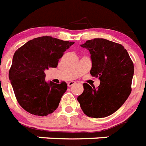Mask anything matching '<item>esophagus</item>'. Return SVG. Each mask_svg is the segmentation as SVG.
Returning a JSON list of instances; mask_svg holds the SVG:
<instances>
[{"instance_id": "34e87169", "label": "esophagus", "mask_w": 146, "mask_h": 146, "mask_svg": "<svg viewBox=\"0 0 146 146\" xmlns=\"http://www.w3.org/2000/svg\"><path fill=\"white\" fill-rule=\"evenodd\" d=\"M74 84H75V83H74V82H72V81L68 82V87H72V86L74 85Z\"/></svg>"}]
</instances>
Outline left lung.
<instances>
[{
    "mask_svg": "<svg viewBox=\"0 0 146 146\" xmlns=\"http://www.w3.org/2000/svg\"><path fill=\"white\" fill-rule=\"evenodd\" d=\"M80 46L90 52V74L100 83L98 88L83 83L84 90L78 100L88 117H106L118 110L130 95L134 63L121 44L108 40H89Z\"/></svg>",
    "mask_w": 146,
    "mask_h": 146,
    "instance_id": "obj_1",
    "label": "left lung"
}]
</instances>
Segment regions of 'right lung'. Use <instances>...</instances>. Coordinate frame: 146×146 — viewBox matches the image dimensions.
<instances>
[{"mask_svg":"<svg viewBox=\"0 0 146 146\" xmlns=\"http://www.w3.org/2000/svg\"><path fill=\"white\" fill-rule=\"evenodd\" d=\"M74 42L43 36L28 41L15 52L9 78L17 102L29 113L46 116L57 109L67 89L45 80L44 71L58 66L60 58Z\"/></svg>","mask_w":146,"mask_h":146,"instance_id":"1","label":"right lung"}]
</instances>
